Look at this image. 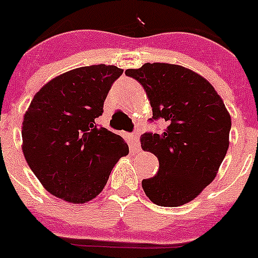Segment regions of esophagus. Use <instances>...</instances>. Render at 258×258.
Segmentation results:
<instances>
[{
	"mask_svg": "<svg viewBox=\"0 0 258 258\" xmlns=\"http://www.w3.org/2000/svg\"><path fill=\"white\" fill-rule=\"evenodd\" d=\"M132 138V149L134 152H137L139 149V132L136 131L131 136Z\"/></svg>",
	"mask_w": 258,
	"mask_h": 258,
	"instance_id": "esophagus-1",
	"label": "esophagus"
}]
</instances>
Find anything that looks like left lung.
Returning a JSON list of instances; mask_svg holds the SVG:
<instances>
[{
	"mask_svg": "<svg viewBox=\"0 0 258 258\" xmlns=\"http://www.w3.org/2000/svg\"><path fill=\"white\" fill-rule=\"evenodd\" d=\"M144 87L153 116L166 129L144 133L142 148L159 161L157 175L142 186L159 207H180L194 200L217 175L228 147L230 116L217 91L205 78L181 66L146 63L126 70Z\"/></svg>",
	"mask_w": 258,
	"mask_h": 258,
	"instance_id": "8db88e82",
	"label": "left lung"
}]
</instances>
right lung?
<instances>
[{
  "label": "right lung",
  "mask_w": 258,
  "mask_h": 258,
  "mask_svg": "<svg viewBox=\"0 0 258 258\" xmlns=\"http://www.w3.org/2000/svg\"><path fill=\"white\" fill-rule=\"evenodd\" d=\"M115 66L81 67L58 76L34 96L23 121V152L29 167L50 194L82 204L96 198L129 147L99 126Z\"/></svg>",
  "instance_id": "right-lung-1"
}]
</instances>
